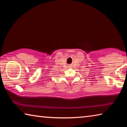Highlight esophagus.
<instances>
[{
    "mask_svg": "<svg viewBox=\"0 0 127 127\" xmlns=\"http://www.w3.org/2000/svg\"><path fill=\"white\" fill-rule=\"evenodd\" d=\"M68 67H69V68H70V67H71V66H70V65H69V66H68Z\"/></svg>",
    "mask_w": 127,
    "mask_h": 127,
    "instance_id": "1",
    "label": "esophagus"
}]
</instances>
